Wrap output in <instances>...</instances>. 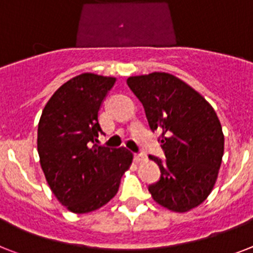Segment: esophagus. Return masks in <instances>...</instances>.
Here are the masks:
<instances>
[{
	"mask_svg": "<svg viewBox=\"0 0 253 253\" xmlns=\"http://www.w3.org/2000/svg\"><path fill=\"white\" fill-rule=\"evenodd\" d=\"M146 159V156L145 154H143V153H140V154H133V161L135 162H143V161H145Z\"/></svg>",
	"mask_w": 253,
	"mask_h": 253,
	"instance_id": "1",
	"label": "esophagus"
}]
</instances>
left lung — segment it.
Returning a JSON list of instances; mask_svg holds the SVG:
<instances>
[{"instance_id": "left-lung-1", "label": "left lung", "mask_w": 253, "mask_h": 253, "mask_svg": "<svg viewBox=\"0 0 253 253\" xmlns=\"http://www.w3.org/2000/svg\"><path fill=\"white\" fill-rule=\"evenodd\" d=\"M141 101L152 131H161L166 159L149 156L161 177L149 185L158 205L186 212L210 195L224 154V133L213 108L184 81L169 73L127 78Z\"/></svg>"}]
</instances>
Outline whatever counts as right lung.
<instances>
[{
  "label": "right lung",
  "instance_id": "1",
  "mask_svg": "<svg viewBox=\"0 0 253 253\" xmlns=\"http://www.w3.org/2000/svg\"><path fill=\"white\" fill-rule=\"evenodd\" d=\"M114 77L84 73L60 86L44 105L37 149L42 171L55 197L74 213L107 205L132 162L126 148L97 145L99 110Z\"/></svg>",
  "mask_w": 253,
  "mask_h": 253
}]
</instances>
